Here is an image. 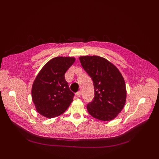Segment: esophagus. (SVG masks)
<instances>
[{"instance_id": "obj_1", "label": "esophagus", "mask_w": 159, "mask_h": 159, "mask_svg": "<svg viewBox=\"0 0 159 159\" xmlns=\"http://www.w3.org/2000/svg\"><path fill=\"white\" fill-rule=\"evenodd\" d=\"M75 95H76V96L77 97H78V98H80V96H81V91H78V92L77 93H75Z\"/></svg>"}]
</instances>
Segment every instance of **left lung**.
Wrapping results in <instances>:
<instances>
[{
	"instance_id": "obj_1",
	"label": "left lung",
	"mask_w": 159,
	"mask_h": 159,
	"mask_svg": "<svg viewBox=\"0 0 159 159\" xmlns=\"http://www.w3.org/2000/svg\"><path fill=\"white\" fill-rule=\"evenodd\" d=\"M80 61L94 87L95 96L87 105L89 113L101 121H111L125 103L127 91L121 74L110 61L98 56H81Z\"/></svg>"
}]
</instances>
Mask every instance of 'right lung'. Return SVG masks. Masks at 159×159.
<instances>
[{"instance_id":"obj_1","label":"right lung","mask_w":159,"mask_h":159,"mask_svg":"<svg viewBox=\"0 0 159 159\" xmlns=\"http://www.w3.org/2000/svg\"><path fill=\"white\" fill-rule=\"evenodd\" d=\"M75 58L56 57L43 67L34 81L32 101L37 111L47 118L64 113L73 101L74 93L65 80V73Z\"/></svg>"}]
</instances>
